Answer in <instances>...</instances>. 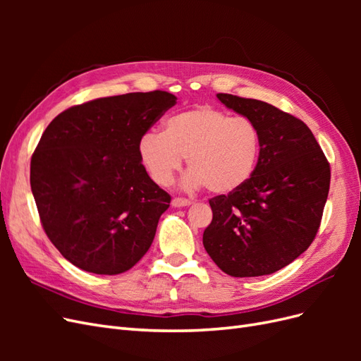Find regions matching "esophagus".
<instances>
[{
  "instance_id": "1",
  "label": "esophagus",
  "mask_w": 361,
  "mask_h": 361,
  "mask_svg": "<svg viewBox=\"0 0 361 361\" xmlns=\"http://www.w3.org/2000/svg\"><path fill=\"white\" fill-rule=\"evenodd\" d=\"M191 204V200L188 199H180V197H176L171 200V206L174 207H185V206H190Z\"/></svg>"
}]
</instances>
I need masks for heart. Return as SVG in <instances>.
Wrapping results in <instances>:
<instances>
[{"label":"heart","instance_id":"heart-1","mask_svg":"<svg viewBox=\"0 0 361 361\" xmlns=\"http://www.w3.org/2000/svg\"><path fill=\"white\" fill-rule=\"evenodd\" d=\"M260 150L262 135L253 120L231 117L207 105L167 117L164 133L150 130L137 146L141 166L159 187L171 183L187 158L190 170L180 187H207L215 194L244 187L257 167Z\"/></svg>","mask_w":361,"mask_h":361}]
</instances>
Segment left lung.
Listing matches in <instances>:
<instances>
[{
    "mask_svg": "<svg viewBox=\"0 0 361 361\" xmlns=\"http://www.w3.org/2000/svg\"><path fill=\"white\" fill-rule=\"evenodd\" d=\"M218 101L253 120L262 150L251 179L209 200L203 245L232 277L272 274L302 255L318 232L330 190V164L300 118L257 99L218 93Z\"/></svg>",
    "mask_w": 361,
    "mask_h": 361,
    "instance_id": "left-lung-1",
    "label": "left lung"
}]
</instances>
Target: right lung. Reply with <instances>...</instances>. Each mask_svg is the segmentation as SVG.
<instances>
[{"label": "right lung", "mask_w": 361, "mask_h": 361, "mask_svg": "<svg viewBox=\"0 0 361 361\" xmlns=\"http://www.w3.org/2000/svg\"><path fill=\"white\" fill-rule=\"evenodd\" d=\"M176 99L161 90L101 97L45 129L31 158V191L48 238L72 265L116 276L147 253L171 199L149 178L137 146Z\"/></svg>", "instance_id": "right-lung-1"}]
</instances>
